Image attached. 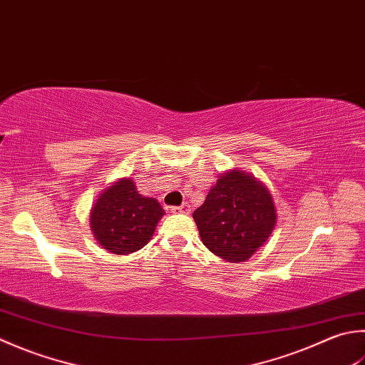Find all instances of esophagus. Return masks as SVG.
Returning a JSON list of instances; mask_svg holds the SVG:
<instances>
[{"label":"esophagus","instance_id":"1","mask_svg":"<svg viewBox=\"0 0 365 365\" xmlns=\"http://www.w3.org/2000/svg\"><path fill=\"white\" fill-rule=\"evenodd\" d=\"M190 210H191V207H190V204L188 202H185V204H182V205H174V207H170V212L173 213H190Z\"/></svg>","mask_w":365,"mask_h":365}]
</instances>
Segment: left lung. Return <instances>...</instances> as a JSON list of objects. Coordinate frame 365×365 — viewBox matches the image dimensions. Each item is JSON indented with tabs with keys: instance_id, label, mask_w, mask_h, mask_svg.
<instances>
[{
	"instance_id": "obj_1",
	"label": "left lung",
	"mask_w": 365,
	"mask_h": 365,
	"mask_svg": "<svg viewBox=\"0 0 365 365\" xmlns=\"http://www.w3.org/2000/svg\"><path fill=\"white\" fill-rule=\"evenodd\" d=\"M202 244L230 262L247 261L272 234L277 213L262 183L240 170L221 175L192 212Z\"/></svg>"
}]
</instances>
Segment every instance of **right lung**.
Segmentation results:
<instances>
[{"mask_svg":"<svg viewBox=\"0 0 365 365\" xmlns=\"http://www.w3.org/2000/svg\"><path fill=\"white\" fill-rule=\"evenodd\" d=\"M163 215L164 210L156 199L140 196L131 178H123L98 197L90 225L106 250L113 255H128L148 244Z\"/></svg>","mask_w":365,"mask_h":365,"instance_id":"add662e5","label":"right lung"}]
</instances>
